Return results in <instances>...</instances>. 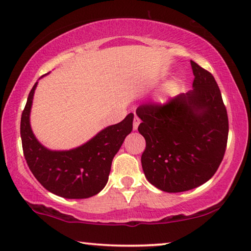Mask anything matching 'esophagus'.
<instances>
[{
  "label": "esophagus",
  "instance_id": "1",
  "mask_svg": "<svg viewBox=\"0 0 251 251\" xmlns=\"http://www.w3.org/2000/svg\"><path fill=\"white\" fill-rule=\"evenodd\" d=\"M139 123H141V120H139L137 116H135L134 117V122H133V128H134V130H136V129L138 128Z\"/></svg>",
  "mask_w": 251,
  "mask_h": 251
}]
</instances>
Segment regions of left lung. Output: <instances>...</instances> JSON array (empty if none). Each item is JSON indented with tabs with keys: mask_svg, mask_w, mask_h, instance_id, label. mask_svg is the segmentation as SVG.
I'll return each instance as SVG.
<instances>
[{
	"mask_svg": "<svg viewBox=\"0 0 251 251\" xmlns=\"http://www.w3.org/2000/svg\"><path fill=\"white\" fill-rule=\"evenodd\" d=\"M193 91L164 104L136 109L146 141L142 166L147 180L166 193H181L215 175L226 151L228 115L211 73L190 61Z\"/></svg>",
	"mask_w": 251,
	"mask_h": 251,
	"instance_id": "8db88e82",
	"label": "left lung"
}]
</instances>
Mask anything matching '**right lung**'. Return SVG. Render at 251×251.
<instances>
[{
	"mask_svg": "<svg viewBox=\"0 0 251 251\" xmlns=\"http://www.w3.org/2000/svg\"><path fill=\"white\" fill-rule=\"evenodd\" d=\"M36 85L29 92L21 117V138L28 168L45 189L57 196L69 199L94 196L107 184L114 156L133 129L134 114H128L118 124L106 127L77 148L50 151L35 138L29 125Z\"/></svg>",
	"mask_w": 251,
	"mask_h": 251,
	"instance_id": "add662e5",
	"label": "right lung"
}]
</instances>
